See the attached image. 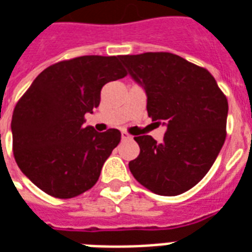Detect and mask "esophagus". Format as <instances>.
Wrapping results in <instances>:
<instances>
[{
  "instance_id": "obj_1",
  "label": "esophagus",
  "mask_w": 252,
  "mask_h": 252,
  "mask_svg": "<svg viewBox=\"0 0 252 252\" xmlns=\"http://www.w3.org/2000/svg\"><path fill=\"white\" fill-rule=\"evenodd\" d=\"M121 139H123V140H128V139H131V136L128 135L126 131H123L121 132Z\"/></svg>"
}]
</instances>
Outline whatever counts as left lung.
I'll return each instance as SVG.
<instances>
[{
    "mask_svg": "<svg viewBox=\"0 0 252 252\" xmlns=\"http://www.w3.org/2000/svg\"><path fill=\"white\" fill-rule=\"evenodd\" d=\"M147 93L152 121L167 126L161 143L136 136L140 154L129 161L133 178L152 192L176 196L210 171L225 140L228 102L207 69L168 52L120 56Z\"/></svg>",
    "mask_w": 252,
    "mask_h": 252,
    "instance_id": "1",
    "label": "left lung"
}]
</instances>
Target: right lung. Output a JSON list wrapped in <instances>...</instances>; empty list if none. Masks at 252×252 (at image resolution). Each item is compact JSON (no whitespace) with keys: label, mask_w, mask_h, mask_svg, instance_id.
<instances>
[{"label":"right lung","mask_w":252,"mask_h":252,"mask_svg":"<svg viewBox=\"0 0 252 252\" xmlns=\"http://www.w3.org/2000/svg\"><path fill=\"white\" fill-rule=\"evenodd\" d=\"M120 56H81L44 69L16 104L13 154L32 183L50 196L70 199L96 184L120 143L119 129L85 126L101 88L126 77Z\"/></svg>","instance_id":"1"}]
</instances>
